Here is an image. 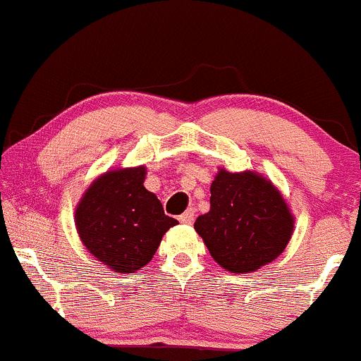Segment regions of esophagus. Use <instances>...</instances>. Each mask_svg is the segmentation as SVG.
Returning <instances> with one entry per match:
<instances>
[{"mask_svg": "<svg viewBox=\"0 0 361 361\" xmlns=\"http://www.w3.org/2000/svg\"><path fill=\"white\" fill-rule=\"evenodd\" d=\"M194 218H196V211L188 209L184 214L179 216V221L182 224H192L194 223Z\"/></svg>", "mask_w": 361, "mask_h": 361, "instance_id": "esophagus-1", "label": "esophagus"}]
</instances>
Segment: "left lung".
Masks as SVG:
<instances>
[{
    "mask_svg": "<svg viewBox=\"0 0 361 361\" xmlns=\"http://www.w3.org/2000/svg\"><path fill=\"white\" fill-rule=\"evenodd\" d=\"M194 230L219 267L252 274L286 250L294 233V214L274 182L253 171L218 169L211 184V209Z\"/></svg>",
    "mask_w": 361,
    "mask_h": 361,
    "instance_id": "8db88e82",
    "label": "left lung"
}]
</instances>
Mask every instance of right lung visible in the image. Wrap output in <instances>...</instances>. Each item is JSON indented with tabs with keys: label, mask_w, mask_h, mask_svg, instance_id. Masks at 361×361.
Wrapping results in <instances>:
<instances>
[{
	"label": "right lung",
	"mask_w": 361,
	"mask_h": 361,
	"mask_svg": "<svg viewBox=\"0 0 361 361\" xmlns=\"http://www.w3.org/2000/svg\"><path fill=\"white\" fill-rule=\"evenodd\" d=\"M147 169L106 171L89 184L75 206V230L87 252L118 274H135L155 255L177 219L145 189Z\"/></svg>",
	"instance_id": "1"
}]
</instances>
